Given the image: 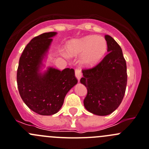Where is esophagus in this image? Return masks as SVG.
Listing matches in <instances>:
<instances>
[{
    "label": "esophagus",
    "instance_id": "1",
    "mask_svg": "<svg viewBox=\"0 0 149 149\" xmlns=\"http://www.w3.org/2000/svg\"><path fill=\"white\" fill-rule=\"evenodd\" d=\"M75 76H76V79H78V81H79L80 79H81V76H82V74H81V70H79V69H76V70H75Z\"/></svg>",
    "mask_w": 149,
    "mask_h": 149
}]
</instances>
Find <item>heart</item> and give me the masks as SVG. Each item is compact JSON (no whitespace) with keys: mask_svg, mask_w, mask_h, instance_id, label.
<instances>
[{"mask_svg":"<svg viewBox=\"0 0 149 149\" xmlns=\"http://www.w3.org/2000/svg\"><path fill=\"white\" fill-rule=\"evenodd\" d=\"M107 49V43L101 36L90 35L81 39L70 40L67 45L68 54L71 56H81V65L93 68L104 58Z\"/></svg>","mask_w":149,"mask_h":149,"instance_id":"1","label":"heart"}]
</instances>
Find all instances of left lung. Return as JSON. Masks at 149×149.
Returning <instances> with one entry per match:
<instances>
[{"label": "left lung", "instance_id": "8db88e82", "mask_svg": "<svg viewBox=\"0 0 149 149\" xmlns=\"http://www.w3.org/2000/svg\"><path fill=\"white\" fill-rule=\"evenodd\" d=\"M108 54L92 69L82 70L80 82L87 87L84 105L100 116L113 112L121 103L127 84L126 63L122 49L109 35H105Z\"/></svg>", "mask_w": 149, "mask_h": 149}]
</instances>
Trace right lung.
Here are the masks:
<instances>
[{"mask_svg":"<svg viewBox=\"0 0 149 149\" xmlns=\"http://www.w3.org/2000/svg\"><path fill=\"white\" fill-rule=\"evenodd\" d=\"M56 34L44 33L33 38L19 60L17 81L20 97L29 109L41 115L59 112L66 94L78 82L73 68L45 69L52 37Z\"/></svg>","mask_w":149,"mask_h":149,"instance_id":"add662e5","label":"right lung"}]
</instances>
